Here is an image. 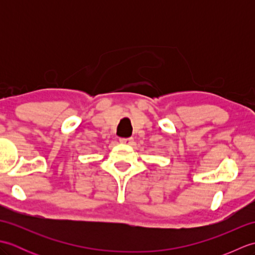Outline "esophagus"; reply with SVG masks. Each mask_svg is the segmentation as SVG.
I'll use <instances>...</instances> for the list:
<instances>
[{"instance_id": "obj_1", "label": "esophagus", "mask_w": 255, "mask_h": 255, "mask_svg": "<svg viewBox=\"0 0 255 255\" xmlns=\"http://www.w3.org/2000/svg\"><path fill=\"white\" fill-rule=\"evenodd\" d=\"M119 141H121V143H124V144L131 145L133 143V138H121V139H119Z\"/></svg>"}]
</instances>
